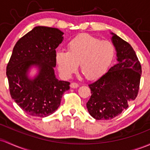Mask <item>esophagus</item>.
<instances>
[{"instance_id": "obj_1", "label": "esophagus", "mask_w": 150, "mask_h": 150, "mask_svg": "<svg viewBox=\"0 0 150 150\" xmlns=\"http://www.w3.org/2000/svg\"><path fill=\"white\" fill-rule=\"evenodd\" d=\"M79 87V85L76 83H72L70 84V88H77Z\"/></svg>"}]
</instances>
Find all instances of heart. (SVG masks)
I'll return each mask as SVG.
<instances>
[{"label": "heart", "instance_id": "heart-1", "mask_svg": "<svg viewBox=\"0 0 150 150\" xmlns=\"http://www.w3.org/2000/svg\"><path fill=\"white\" fill-rule=\"evenodd\" d=\"M115 46L110 41L88 34H82L69 42L67 52L58 50L55 53L57 69L65 78L80 71L89 80L101 78L108 71L115 57Z\"/></svg>", "mask_w": 150, "mask_h": 150}]
</instances>
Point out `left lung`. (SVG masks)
I'll use <instances>...</instances> for the list:
<instances>
[{"label":"left lung","mask_w":150,"mask_h":150,"mask_svg":"<svg viewBox=\"0 0 150 150\" xmlns=\"http://www.w3.org/2000/svg\"><path fill=\"white\" fill-rule=\"evenodd\" d=\"M117 63L101 78L88 85L91 96L87 103L95 120H112L127 110L139 91L142 67L132 47L111 33Z\"/></svg>","instance_id":"8db88e82"}]
</instances>
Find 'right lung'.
Instances as JSON below:
<instances>
[{
  "label": "right lung",
  "instance_id": "1",
  "mask_svg": "<svg viewBox=\"0 0 150 150\" xmlns=\"http://www.w3.org/2000/svg\"><path fill=\"white\" fill-rule=\"evenodd\" d=\"M63 32L55 28L36 26L16 42L6 67L11 98L28 115L45 117L60 106L70 83L58 80L55 49L63 40ZM38 68L33 79L30 68Z\"/></svg>",
  "mask_w": 150,
  "mask_h": 150
}]
</instances>
